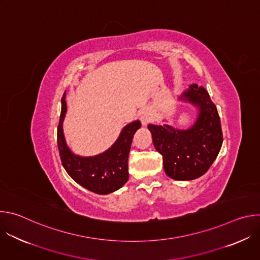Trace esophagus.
<instances>
[{
  "instance_id": "34e87169",
  "label": "esophagus",
  "mask_w": 260,
  "mask_h": 260,
  "mask_svg": "<svg viewBox=\"0 0 260 260\" xmlns=\"http://www.w3.org/2000/svg\"><path fill=\"white\" fill-rule=\"evenodd\" d=\"M140 119L143 125H146L148 122H150L152 120V114L147 110H143L140 113Z\"/></svg>"
}]
</instances>
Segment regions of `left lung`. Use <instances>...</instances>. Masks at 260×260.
Segmentation results:
<instances>
[{"mask_svg":"<svg viewBox=\"0 0 260 260\" xmlns=\"http://www.w3.org/2000/svg\"><path fill=\"white\" fill-rule=\"evenodd\" d=\"M199 108V117L188 129L169 124H149L155 149L162 155L166 174L188 181L203 176L216 159L223 142L215 104L203 86L191 84L180 96Z\"/></svg>","mask_w":260,"mask_h":260,"instance_id":"8db88e82","label":"left lung"}]
</instances>
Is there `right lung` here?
I'll use <instances>...</instances> for the list:
<instances>
[{"label":"right lung","mask_w":260,"mask_h":260,"mask_svg":"<svg viewBox=\"0 0 260 260\" xmlns=\"http://www.w3.org/2000/svg\"><path fill=\"white\" fill-rule=\"evenodd\" d=\"M66 112L64 92L61 98V112L57 127V146L67 173L82 187L98 194H108L121 188L128 180L129 149L135 133L141 127V122L137 120L124 126L116 142L104 153L82 157L72 153L66 144L62 132Z\"/></svg>","instance_id":"right-lung-1"}]
</instances>
